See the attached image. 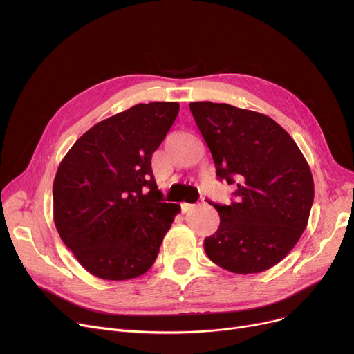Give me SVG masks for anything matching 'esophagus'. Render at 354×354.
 Returning a JSON list of instances; mask_svg holds the SVG:
<instances>
[{
  "label": "esophagus",
  "instance_id": "esophagus-1",
  "mask_svg": "<svg viewBox=\"0 0 354 354\" xmlns=\"http://www.w3.org/2000/svg\"><path fill=\"white\" fill-rule=\"evenodd\" d=\"M180 207H182V212H185V214H187L188 211H191V209H194V208H195L194 203H187V202L180 203Z\"/></svg>",
  "mask_w": 354,
  "mask_h": 354
}]
</instances>
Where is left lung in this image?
Returning <instances> with one entry per match:
<instances>
[{
	"instance_id": "obj_1",
	"label": "left lung",
	"mask_w": 354,
	"mask_h": 354,
	"mask_svg": "<svg viewBox=\"0 0 354 354\" xmlns=\"http://www.w3.org/2000/svg\"><path fill=\"white\" fill-rule=\"evenodd\" d=\"M219 180L236 188L230 205L214 203L219 227L203 248L236 274L266 271L292 250L307 227L313 175L301 151L271 118L225 103H189Z\"/></svg>"
}]
</instances>
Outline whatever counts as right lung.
<instances>
[{
    "mask_svg": "<svg viewBox=\"0 0 354 354\" xmlns=\"http://www.w3.org/2000/svg\"><path fill=\"white\" fill-rule=\"evenodd\" d=\"M178 113L175 102L136 104L88 129L59 166L55 228L102 280L123 281L151 268L180 209L162 201L151 163Z\"/></svg>",
    "mask_w": 354,
    "mask_h": 354,
    "instance_id": "add662e5",
    "label": "right lung"
}]
</instances>
